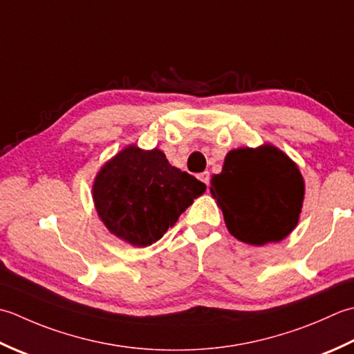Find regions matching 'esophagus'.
Returning a JSON list of instances; mask_svg holds the SVG:
<instances>
[{
	"label": "esophagus",
	"instance_id": "obj_1",
	"mask_svg": "<svg viewBox=\"0 0 354 354\" xmlns=\"http://www.w3.org/2000/svg\"><path fill=\"white\" fill-rule=\"evenodd\" d=\"M198 178H200L201 182H203L205 185H207V183H209V172H207V171L201 172V174H198Z\"/></svg>",
	"mask_w": 354,
	"mask_h": 354
}]
</instances>
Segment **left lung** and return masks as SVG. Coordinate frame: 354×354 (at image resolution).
Masks as SVG:
<instances>
[{
    "label": "left lung",
    "mask_w": 354,
    "mask_h": 354,
    "mask_svg": "<svg viewBox=\"0 0 354 354\" xmlns=\"http://www.w3.org/2000/svg\"><path fill=\"white\" fill-rule=\"evenodd\" d=\"M209 189L230 235L264 246L284 240L298 226L306 183L284 151L264 143L230 149Z\"/></svg>",
    "instance_id": "obj_1"
}]
</instances>
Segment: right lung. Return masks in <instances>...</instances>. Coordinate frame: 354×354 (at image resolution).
<instances>
[{"instance_id": "add662e5", "label": "right lung", "mask_w": 354, "mask_h": 354, "mask_svg": "<svg viewBox=\"0 0 354 354\" xmlns=\"http://www.w3.org/2000/svg\"><path fill=\"white\" fill-rule=\"evenodd\" d=\"M91 189L96 212L110 234L147 248L176 225L206 185L172 167L162 149L128 145L100 167Z\"/></svg>"}]
</instances>
